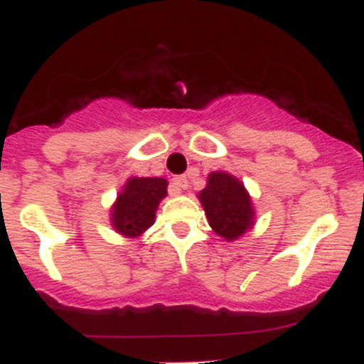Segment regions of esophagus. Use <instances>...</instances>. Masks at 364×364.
I'll use <instances>...</instances> for the list:
<instances>
[{
  "label": "esophagus",
  "instance_id": "esophagus-1",
  "mask_svg": "<svg viewBox=\"0 0 364 364\" xmlns=\"http://www.w3.org/2000/svg\"><path fill=\"white\" fill-rule=\"evenodd\" d=\"M171 184H173V191L180 193L182 189L188 188V176H175Z\"/></svg>",
  "mask_w": 364,
  "mask_h": 364
}]
</instances>
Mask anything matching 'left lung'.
I'll return each instance as SVG.
<instances>
[{
  "label": "left lung",
  "instance_id": "1",
  "mask_svg": "<svg viewBox=\"0 0 364 364\" xmlns=\"http://www.w3.org/2000/svg\"><path fill=\"white\" fill-rule=\"evenodd\" d=\"M198 198L210 226L222 239L237 240L255 224L252 198L242 182L230 173H211Z\"/></svg>",
  "mask_w": 364,
  "mask_h": 364
}]
</instances>
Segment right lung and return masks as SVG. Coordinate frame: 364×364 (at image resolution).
<instances>
[{"instance_id": "1", "label": "right lung", "mask_w": 364, "mask_h": 364, "mask_svg": "<svg viewBox=\"0 0 364 364\" xmlns=\"http://www.w3.org/2000/svg\"><path fill=\"white\" fill-rule=\"evenodd\" d=\"M167 195L166 178L127 180L124 191L118 195L111 210V222L118 233L125 237H138L154 224V215L160 200Z\"/></svg>"}]
</instances>
